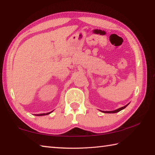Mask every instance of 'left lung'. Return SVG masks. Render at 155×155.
Returning a JSON list of instances; mask_svg holds the SVG:
<instances>
[{
    "label": "left lung",
    "mask_w": 155,
    "mask_h": 155,
    "mask_svg": "<svg viewBox=\"0 0 155 155\" xmlns=\"http://www.w3.org/2000/svg\"><path fill=\"white\" fill-rule=\"evenodd\" d=\"M129 104H127L124 106L121 107V108H118V109H117V110H112V111H102V110H100V111L104 112V113H116V112H119V111H120V110H123L124 108H125L126 107L129 105Z\"/></svg>",
    "instance_id": "1"
}]
</instances>
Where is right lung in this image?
<instances>
[{
  "label": "right lung",
  "instance_id": "right-lung-1",
  "mask_svg": "<svg viewBox=\"0 0 155 155\" xmlns=\"http://www.w3.org/2000/svg\"><path fill=\"white\" fill-rule=\"evenodd\" d=\"M53 111L49 112H47V113H42V114H35V115H36V116H45V115H47V114H49L50 113H51Z\"/></svg>",
  "mask_w": 155,
  "mask_h": 155
}]
</instances>
